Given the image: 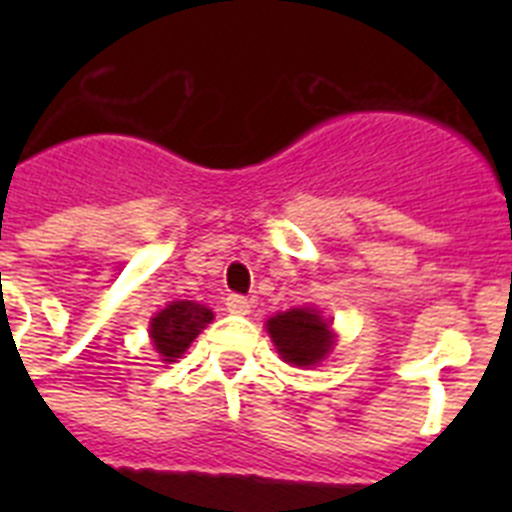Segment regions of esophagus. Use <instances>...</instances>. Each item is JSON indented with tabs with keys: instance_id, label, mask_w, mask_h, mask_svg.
<instances>
[{
	"instance_id": "1",
	"label": "esophagus",
	"mask_w": 512,
	"mask_h": 512,
	"mask_svg": "<svg viewBox=\"0 0 512 512\" xmlns=\"http://www.w3.org/2000/svg\"><path fill=\"white\" fill-rule=\"evenodd\" d=\"M225 307H228V312H233V315H248V312H251V302L241 295H230L228 300H225Z\"/></svg>"
}]
</instances>
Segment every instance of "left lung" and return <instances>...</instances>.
<instances>
[{"instance_id":"1","label":"left lung","mask_w":512,"mask_h":512,"mask_svg":"<svg viewBox=\"0 0 512 512\" xmlns=\"http://www.w3.org/2000/svg\"><path fill=\"white\" fill-rule=\"evenodd\" d=\"M266 333L279 356L292 366H318L333 348V330L312 307H292L266 320Z\"/></svg>"}]
</instances>
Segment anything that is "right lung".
Instances as JSON below:
<instances>
[{"label": "right lung", "mask_w": 512, "mask_h": 512, "mask_svg": "<svg viewBox=\"0 0 512 512\" xmlns=\"http://www.w3.org/2000/svg\"><path fill=\"white\" fill-rule=\"evenodd\" d=\"M212 318L215 315H212L210 307L192 300H176L161 312H156L151 318L148 333H151L153 348L158 351L161 361L171 364V361L182 359L184 351L207 328V323H212Z\"/></svg>", "instance_id": "1"}]
</instances>
